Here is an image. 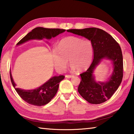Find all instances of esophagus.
Instances as JSON below:
<instances>
[{
    "instance_id": "esophagus-1",
    "label": "esophagus",
    "mask_w": 134,
    "mask_h": 134,
    "mask_svg": "<svg viewBox=\"0 0 134 134\" xmlns=\"http://www.w3.org/2000/svg\"><path fill=\"white\" fill-rule=\"evenodd\" d=\"M74 76L73 75H66L65 76V77L67 78H71V77H73Z\"/></svg>"
}]
</instances>
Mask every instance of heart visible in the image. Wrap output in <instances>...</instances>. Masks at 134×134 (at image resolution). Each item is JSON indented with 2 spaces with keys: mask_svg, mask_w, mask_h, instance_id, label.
Listing matches in <instances>:
<instances>
[{
  "mask_svg": "<svg viewBox=\"0 0 134 134\" xmlns=\"http://www.w3.org/2000/svg\"><path fill=\"white\" fill-rule=\"evenodd\" d=\"M93 49L89 41L69 37L58 43L57 48L52 49V58L55 69L63 72L66 69L68 60L71 69L82 71L88 69L92 63Z\"/></svg>",
  "mask_w": 134,
  "mask_h": 134,
  "instance_id": "1",
  "label": "heart"
}]
</instances>
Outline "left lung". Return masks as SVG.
<instances>
[{
  "mask_svg": "<svg viewBox=\"0 0 134 134\" xmlns=\"http://www.w3.org/2000/svg\"><path fill=\"white\" fill-rule=\"evenodd\" d=\"M69 32L81 36L91 41L93 60L86 72L80 74L78 92L83 99L92 104H100L109 99L118 89L123 77V57L121 47L112 36L102 29L89 28L69 29ZM103 59L110 60L113 71L108 80L96 81L94 70Z\"/></svg>",
  "mask_w": 134,
  "mask_h": 134,
  "instance_id": "obj_1",
  "label": "left lung"
}]
</instances>
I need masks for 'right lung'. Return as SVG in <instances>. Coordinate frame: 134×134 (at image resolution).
I'll return each mask as SVG.
<instances>
[{
  "label": "right lung",
  "mask_w": 134,
  "mask_h": 134,
  "mask_svg": "<svg viewBox=\"0 0 134 134\" xmlns=\"http://www.w3.org/2000/svg\"><path fill=\"white\" fill-rule=\"evenodd\" d=\"M65 31V29H51L37 27L25 36L16 45H21L29 40H51L52 38L55 37L56 36L64 32ZM10 76L13 87L20 97L29 104L38 106L46 105L51 100L58 91L60 82L64 79V76H54L36 89L24 90L16 87V85L13 80L10 70Z\"/></svg>",
  "instance_id": "right-lung-1"
}]
</instances>
